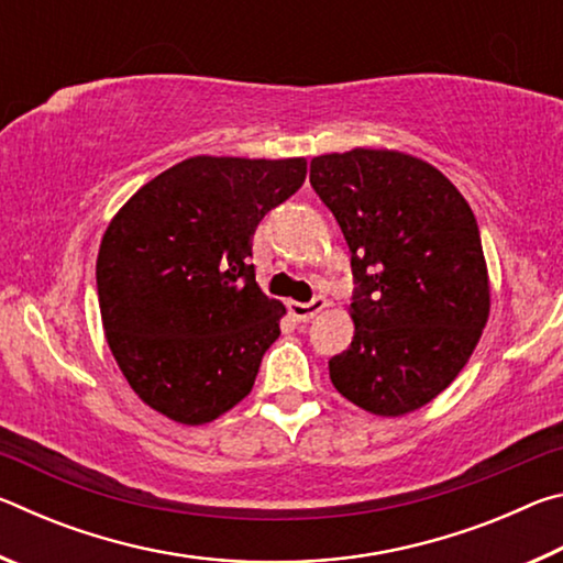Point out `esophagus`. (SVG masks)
<instances>
[{
    "mask_svg": "<svg viewBox=\"0 0 563 563\" xmlns=\"http://www.w3.org/2000/svg\"><path fill=\"white\" fill-rule=\"evenodd\" d=\"M325 305H328V300L322 298V295H318V298H312L310 302H288V310L298 322H308L316 318L318 312L325 308Z\"/></svg>",
    "mask_w": 563,
    "mask_h": 563,
    "instance_id": "esophagus-1",
    "label": "esophagus"
}]
</instances>
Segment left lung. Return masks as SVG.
<instances>
[{
	"instance_id": "8db88e82",
	"label": "left lung",
	"mask_w": 563,
	"mask_h": 563,
	"mask_svg": "<svg viewBox=\"0 0 563 563\" xmlns=\"http://www.w3.org/2000/svg\"><path fill=\"white\" fill-rule=\"evenodd\" d=\"M310 184L350 245L355 338L332 357L342 397L399 417L460 375L489 318V278L470 203L434 166L352 148L310 161Z\"/></svg>"
}]
</instances>
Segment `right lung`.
Listing matches in <instances>:
<instances>
[{"label": "right lung", "instance_id": "add662e5", "mask_svg": "<svg viewBox=\"0 0 563 563\" xmlns=\"http://www.w3.org/2000/svg\"><path fill=\"white\" fill-rule=\"evenodd\" d=\"M305 174V158H186L109 223L97 261L103 330L156 412L203 424L253 389L285 312L255 283L253 233Z\"/></svg>", "mask_w": 563, "mask_h": 563}]
</instances>
